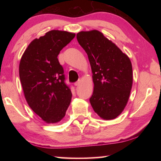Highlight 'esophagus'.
<instances>
[{"instance_id":"1","label":"esophagus","mask_w":161,"mask_h":161,"mask_svg":"<svg viewBox=\"0 0 161 161\" xmlns=\"http://www.w3.org/2000/svg\"><path fill=\"white\" fill-rule=\"evenodd\" d=\"M80 83H81V80H79L77 81H76V82L75 83V86H78L80 85Z\"/></svg>"}]
</instances>
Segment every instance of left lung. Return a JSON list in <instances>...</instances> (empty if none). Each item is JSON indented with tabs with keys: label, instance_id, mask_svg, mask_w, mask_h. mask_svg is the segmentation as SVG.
<instances>
[{
	"label": "left lung",
	"instance_id": "1",
	"mask_svg": "<svg viewBox=\"0 0 161 161\" xmlns=\"http://www.w3.org/2000/svg\"><path fill=\"white\" fill-rule=\"evenodd\" d=\"M77 39L92 68L94 85L89 99L92 107L103 119H116L126 107L132 87L130 59L97 30L78 32Z\"/></svg>",
	"mask_w": 161,
	"mask_h": 161
}]
</instances>
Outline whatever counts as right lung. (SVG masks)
Returning a JSON list of instances; mask_svg holds the SVG:
<instances>
[{
    "instance_id": "right-lung-1",
    "label": "right lung",
    "mask_w": 161,
    "mask_h": 161,
    "mask_svg": "<svg viewBox=\"0 0 161 161\" xmlns=\"http://www.w3.org/2000/svg\"><path fill=\"white\" fill-rule=\"evenodd\" d=\"M75 37L67 31H53L30 43L19 64V76L29 107L47 124L64 118L72 99L64 83L63 67L58 56Z\"/></svg>"
}]
</instances>
